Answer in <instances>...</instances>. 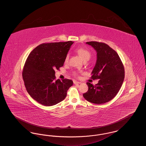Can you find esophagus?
I'll return each mask as SVG.
<instances>
[{
  "mask_svg": "<svg viewBox=\"0 0 146 146\" xmlns=\"http://www.w3.org/2000/svg\"><path fill=\"white\" fill-rule=\"evenodd\" d=\"M73 83L76 85V84H79L81 83V82H77V81H76V80H74V81H73Z\"/></svg>",
  "mask_w": 146,
  "mask_h": 146,
  "instance_id": "obj_1",
  "label": "esophagus"
}]
</instances>
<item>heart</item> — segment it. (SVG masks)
<instances>
[{
  "label": "heart",
  "mask_w": 146,
  "mask_h": 146,
  "mask_svg": "<svg viewBox=\"0 0 146 146\" xmlns=\"http://www.w3.org/2000/svg\"><path fill=\"white\" fill-rule=\"evenodd\" d=\"M76 52H78V54L84 60H89V58H90L91 52L89 50H88V49H85V48H79V49L76 50ZM69 58V55L67 54L66 57H65V59H64V62H67ZM74 76H78V74L76 73H74Z\"/></svg>",
  "instance_id": "heart-1"
}]
</instances>
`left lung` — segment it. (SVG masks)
I'll return each instance as SVG.
<instances>
[{"instance_id":"left-lung-1","label":"left lung","mask_w":146,"mask_h":146,"mask_svg":"<svg viewBox=\"0 0 146 146\" xmlns=\"http://www.w3.org/2000/svg\"><path fill=\"white\" fill-rule=\"evenodd\" d=\"M97 52V61L91 77L100 79L94 86L88 82V91L83 94L86 100L92 104L109 102L118 94L125 76V70L117 52L104 42H86Z\"/></svg>"}]
</instances>
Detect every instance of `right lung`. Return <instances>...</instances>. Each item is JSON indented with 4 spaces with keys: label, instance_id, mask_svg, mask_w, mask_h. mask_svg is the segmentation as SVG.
<instances>
[{
    "label": "right lung",
    "instance_id": "1",
    "mask_svg": "<svg viewBox=\"0 0 146 146\" xmlns=\"http://www.w3.org/2000/svg\"><path fill=\"white\" fill-rule=\"evenodd\" d=\"M72 41L43 43L33 49L26 60L22 78L29 95L45 106L62 101L73 85L70 79L56 80L55 70L62 67Z\"/></svg>",
    "mask_w": 146,
    "mask_h": 146
}]
</instances>
